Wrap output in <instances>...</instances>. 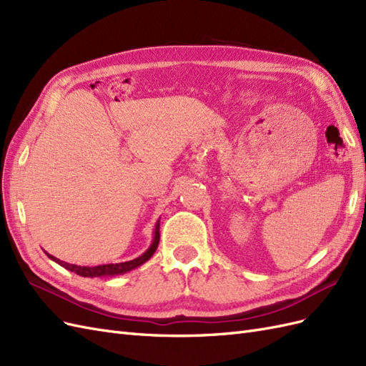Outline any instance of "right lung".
<instances>
[{
	"label": "right lung",
	"mask_w": 366,
	"mask_h": 366,
	"mask_svg": "<svg viewBox=\"0 0 366 366\" xmlns=\"http://www.w3.org/2000/svg\"><path fill=\"white\" fill-rule=\"evenodd\" d=\"M159 241H160V221H157L156 224V232H154V241L151 247L142 254V257L132 259V261H127V262H119V264H104V265H96V267H82V265H74V264H69V262H64L58 258L51 257V254L47 253V257L50 259H53L54 262H58L59 265H62V267H65L70 272H74L77 274L81 276H88V278H93V276H105V274H119V273H125V272H129L132 269L139 267V265H142L145 261H148L154 252L157 250L159 247Z\"/></svg>",
	"instance_id": "obj_1"
}]
</instances>
